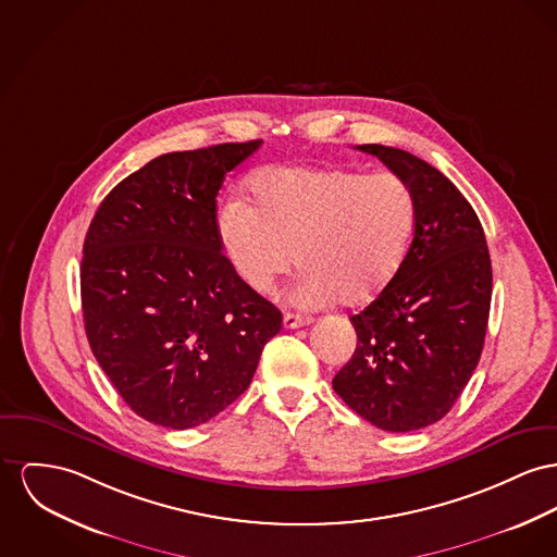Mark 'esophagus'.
Masks as SVG:
<instances>
[{"instance_id": "esophagus-1", "label": "esophagus", "mask_w": 557, "mask_h": 557, "mask_svg": "<svg viewBox=\"0 0 557 557\" xmlns=\"http://www.w3.org/2000/svg\"><path fill=\"white\" fill-rule=\"evenodd\" d=\"M312 323V317H306V314H296V312H287L283 317V325L285 330H297V327H304V325H310Z\"/></svg>"}]
</instances>
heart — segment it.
Here are the masks:
<instances>
[{"label": "heart", "instance_id": "heart-1", "mask_svg": "<svg viewBox=\"0 0 557 557\" xmlns=\"http://www.w3.org/2000/svg\"><path fill=\"white\" fill-rule=\"evenodd\" d=\"M251 196L253 207L225 202L218 227L236 272L260 294L297 261V304L363 306L408 256L416 200L395 173L276 166L251 180Z\"/></svg>", "mask_w": 557, "mask_h": 557}]
</instances>
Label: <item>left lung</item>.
Listing matches in <instances>:
<instances>
[{
  "instance_id": "1",
  "label": "left lung",
  "mask_w": 557,
  "mask_h": 557,
  "mask_svg": "<svg viewBox=\"0 0 557 557\" xmlns=\"http://www.w3.org/2000/svg\"><path fill=\"white\" fill-rule=\"evenodd\" d=\"M357 149L406 180L416 225L395 278L350 317L357 348L334 391L373 426L408 433L442 420L480 363L492 263L482 223L444 173L404 149Z\"/></svg>"
}]
</instances>
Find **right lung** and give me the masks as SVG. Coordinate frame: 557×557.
<instances>
[{
	"mask_svg": "<svg viewBox=\"0 0 557 557\" xmlns=\"http://www.w3.org/2000/svg\"><path fill=\"white\" fill-rule=\"evenodd\" d=\"M261 141L153 158L97 209L79 268L84 327L124 404L184 431L251 384L283 314L222 253L218 194Z\"/></svg>",
	"mask_w": 557,
	"mask_h": 557,
	"instance_id": "add662e5",
	"label": "right lung"
}]
</instances>
